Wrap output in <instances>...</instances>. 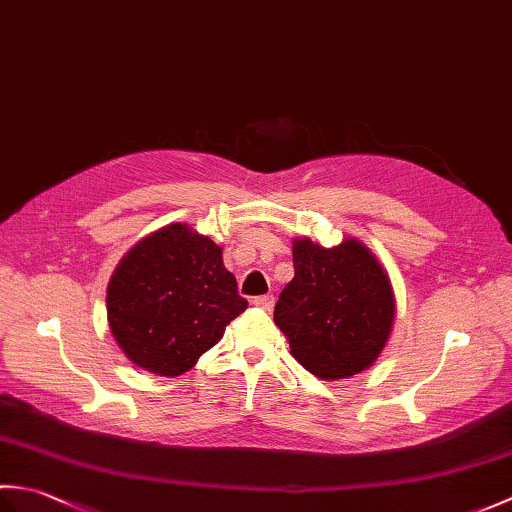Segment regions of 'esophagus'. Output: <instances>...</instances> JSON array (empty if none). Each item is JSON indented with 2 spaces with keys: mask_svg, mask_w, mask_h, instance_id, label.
Here are the masks:
<instances>
[{
  "mask_svg": "<svg viewBox=\"0 0 512 512\" xmlns=\"http://www.w3.org/2000/svg\"><path fill=\"white\" fill-rule=\"evenodd\" d=\"M253 303H255L257 308H262V310H273V306H275V297H273V295L255 297V299H253Z\"/></svg>",
  "mask_w": 512,
  "mask_h": 512,
  "instance_id": "esophagus-1",
  "label": "esophagus"
}]
</instances>
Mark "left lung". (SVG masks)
<instances>
[{
    "instance_id": "1",
    "label": "left lung",
    "mask_w": 512,
    "mask_h": 512,
    "mask_svg": "<svg viewBox=\"0 0 512 512\" xmlns=\"http://www.w3.org/2000/svg\"><path fill=\"white\" fill-rule=\"evenodd\" d=\"M292 264L295 277L275 306L292 356L321 380L363 372L385 347L396 314L383 266L352 237L334 248L295 239Z\"/></svg>"
}]
</instances>
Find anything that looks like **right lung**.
Instances as JSON below:
<instances>
[{
    "mask_svg": "<svg viewBox=\"0 0 512 512\" xmlns=\"http://www.w3.org/2000/svg\"><path fill=\"white\" fill-rule=\"evenodd\" d=\"M246 306L222 248L187 224L140 239L107 286V321L118 347L158 376L189 372Z\"/></svg>",
    "mask_w": 512,
    "mask_h": 512,
    "instance_id": "obj_1",
    "label": "right lung"
}]
</instances>
